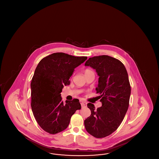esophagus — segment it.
Instances as JSON below:
<instances>
[{
    "mask_svg": "<svg viewBox=\"0 0 159 159\" xmlns=\"http://www.w3.org/2000/svg\"><path fill=\"white\" fill-rule=\"evenodd\" d=\"M80 104H81V106H82V107H86V104H87V103L86 102L83 101H80Z\"/></svg>",
    "mask_w": 159,
    "mask_h": 159,
    "instance_id": "obj_1",
    "label": "esophagus"
}]
</instances>
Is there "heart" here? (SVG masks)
<instances>
[{
    "instance_id": "1",
    "label": "heart",
    "mask_w": 159,
    "mask_h": 159,
    "mask_svg": "<svg viewBox=\"0 0 159 159\" xmlns=\"http://www.w3.org/2000/svg\"><path fill=\"white\" fill-rule=\"evenodd\" d=\"M91 72H93L90 69H86L85 71H84V74H87V73H91Z\"/></svg>"
}]
</instances>
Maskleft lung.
<instances>
[{"label": "left lung", "mask_w": 159, "mask_h": 159, "mask_svg": "<svg viewBox=\"0 0 159 159\" xmlns=\"http://www.w3.org/2000/svg\"><path fill=\"white\" fill-rule=\"evenodd\" d=\"M96 70L99 76L97 93L102 106L95 109L88 104L91 114L84 121L87 132L95 138L108 136L120 126L128 109L130 85L123 64L108 55L89 58L84 64Z\"/></svg>", "instance_id": "obj_1"}]
</instances>
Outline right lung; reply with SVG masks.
I'll return each mask as SVG.
<instances>
[{
	"label": "right lung",
	"instance_id": "right-lung-1",
	"mask_svg": "<svg viewBox=\"0 0 159 159\" xmlns=\"http://www.w3.org/2000/svg\"><path fill=\"white\" fill-rule=\"evenodd\" d=\"M87 60L63 52L49 55L39 62L31 82V107L39 125L55 134L68 127L71 116L81 108L78 99L64 103L60 93L75 68Z\"/></svg>",
	"mask_w": 159,
	"mask_h": 159
}]
</instances>
